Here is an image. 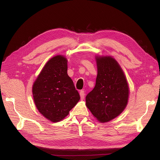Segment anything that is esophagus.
<instances>
[{
    "instance_id": "1",
    "label": "esophagus",
    "mask_w": 160,
    "mask_h": 160,
    "mask_svg": "<svg viewBox=\"0 0 160 160\" xmlns=\"http://www.w3.org/2000/svg\"><path fill=\"white\" fill-rule=\"evenodd\" d=\"M79 95H80V97H81V99L83 100V99H84V98H85V92H84V91H80V93H79Z\"/></svg>"
}]
</instances>
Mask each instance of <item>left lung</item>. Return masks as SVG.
Returning a JSON list of instances; mask_svg holds the SVG:
<instances>
[{
  "label": "left lung",
  "instance_id": "left-lung-1",
  "mask_svg": "<svg viewBox=\"0 0 160 160\" xmlns=\"http://www.w3.org/2000/svg\"><path fill=\"white\" fill-rule=\"evenodd\" d=\"M98 75L95 88L86 96V106L101 123L122 113L129 99V85L122 67L111 56H96Z\"/></svg>",
  "mask_w": 160,
  "mask_h": 160
}]
</instances>
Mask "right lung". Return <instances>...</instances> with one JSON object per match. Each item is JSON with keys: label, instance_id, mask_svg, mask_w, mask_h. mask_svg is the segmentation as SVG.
Returning a JSON list of instances; mask_svg holds the SVG:
<instances>
[{"label": "right lung", "instance_id": "1", "mask_svg": "<svg viewBox=\"0 0 160 160\" xmlns=\"http://www.w3.org/2000/svg\"><path fill=\"white\" fill-rule=\"evenodd\" d=\"M32 92L38 111L52 122L63 119L80 99L67 74V58L61 55L47 62L34 82Z\"/></svg>", "mask_w": 160, "mask_h": 160}]
</instances>
